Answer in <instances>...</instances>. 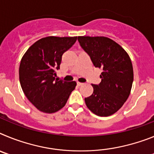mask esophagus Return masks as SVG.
Here are the masks:
<instances>
[{
    "instance_id": "obj_1",
    "label": "esophagus",
    "mask_w": 154,
    "mask_h": 154,
    "mask_svg": "<svg viewBox=\"0 0 154 154\" xmlns=\"http://www.w3.org/2000/svg\"><path fill=\"white\" fill-rule=\"evenodd\" d=\"M77 85H78L79 86H81V85H83L84 83H82V82H77Z\"/></svg>"
}]
</instances>
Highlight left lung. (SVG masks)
<instances>
[{"label": "left lung", "mask_w": 154, "mask_h": 154, "mask_svg": "<svg viewBox=\"0 0 154 154\" xmlns=\"http://www.w3.org/2000/svg\"><path fill=\"white\" fill-rule=\"evenodd\" d=\"M82 48L95 67L102 69L99 85H92L93 93L85 98L86 106L99 116L116 112L127 100L133 81V69L128 53L106 37L79 36Z\"/></svg>", "instance_id": "left-lung-1"}]
</instances>
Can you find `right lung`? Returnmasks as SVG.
<instances>
[{"label":"right lung","mask_w":154,"mask_h":154,"mask_svg":"<svg viewBox=\"0 0 154 154\" xmlns=\"http://www.w3.org/2000/svg\"><path fill=\"white\" fill-rule=\"evenodd\" d=\"M77 37L48 36L29 47L21 58L19 79L24 95L39 111L54 113L63 108L76 82L58 81L55 71Z\"/></svg>","instance_id":"add662e5"}]
</instances>
